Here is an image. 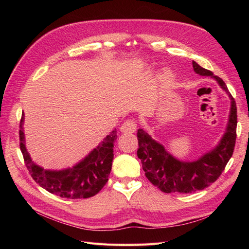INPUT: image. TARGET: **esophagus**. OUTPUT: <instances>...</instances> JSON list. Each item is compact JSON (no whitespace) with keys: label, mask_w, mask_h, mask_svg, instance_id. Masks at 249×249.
<instances>
[{"label":"esophagus","mask_w":249,"mask_h":249,"mask_svg":"<svg viewBox=\"0 0 249 249\" xmlns=\"http://www.w3.org/2000/svg\"><path fill=\"white\" fill-rule=\"evenodd\" d=\"M137 129V124L134 119H127L120 126V131L123 133H134Z\"/></svg>","instance_id":"esophagus-1"}]
</instances>
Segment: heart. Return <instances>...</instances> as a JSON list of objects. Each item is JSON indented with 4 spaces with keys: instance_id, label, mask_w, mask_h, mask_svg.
I'll return each instance as SVG.
<instances>
[{
    "instance_id": "obj_1",
    "label": "heart",
    "mask_w": 249,
    "mask_h": 249,
    "mask_svg": "<svg viewBox=\"0 0 249 249\" xmlns=\"http://www.w3.org/2000/svg\"><path fill=\"white\" fill-rule=\"evenodd\" d=\"M163 77H164V78H166V79H167V78H169V77H170V72H169V71H167V70H166V71H163Z\"/></svg>"
}]
</instances>
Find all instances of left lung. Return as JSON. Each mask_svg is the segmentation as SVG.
<instances>
[{"mask_svg":"<svg viewBox=\"0 0 249 249\" xmlns=\"http://www.w3.org/2000/svg\"><path fill=\"white\" fill-rule=\"evenodd\" d=\"M194 71L200 76L214 78L219 86L228 92L231 99L229 123L223 137L218 145L193 162H183L173 158L164 146L149 135L139 129L137 132V156L141 160L145 177L154 186L165 193H192L202 190L220 177L232 156L237 137V107L236 102L222 79L213 72L202 69L192 61Z\"/></svg>","mask_w":249,"mask_h":249,"instance_id":"1","label":"left lung"}]
</instances>
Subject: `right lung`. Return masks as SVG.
I'll return each mask as SVG.
<instances>
[{
  "label": "right lung",
  "instance_id": "add662e5",
  "mask_svg": "<svg viewBox=\"0 0 249 249\" xmlns=\"http://www.w3.org/2000/svg\"><path fill=\"white\" fill-rule=\"evenodd\" d=\"M24 114L19 124V147L32 178L43 189L63 198H88L99 193L108 182L112 167L113 147L117 138L116 130L112 131L84 160L72 168L47 170L36 165L30 158L25 145L22 130Z\"/></svg>",
  "mask_w": 249,
  "mask_h": 249
}]
</instances>
